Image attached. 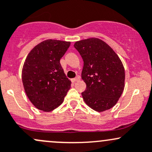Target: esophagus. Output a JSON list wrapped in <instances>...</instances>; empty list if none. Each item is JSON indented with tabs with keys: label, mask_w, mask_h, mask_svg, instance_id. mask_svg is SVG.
I'll return each instance as SVG.
<instances>
[{
	"label": "esophagus",
	"mask_w": 152,
	"mask_h": 152,
	"mask_svg": "<svg viewBox=\"0 0 152 152\" xmlns=\"http://www.w3.org/2000/svg\"><path fill=\"white\" fill-rule=\"evenodd\" d=\"M80 77L79 76H77L75 78H73V79H72V83H75V82H77V81L80 80Z\"/></svg>",
	"instance_id": "34e87169"
}]
</instances>
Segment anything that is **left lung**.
I'll return each mask as SVG.
<instances>
[{
	"instance_id": "1",
	"label": "left lung",
	"mask_w": 152,
	"mask_h": 152,
	"mask_svg": "<svg viewBox=\"0 0 152 152\" xmlns=\"http://www.w3.org/2000/svg\"><path fill=\"white\" fill-rule=\"evenodd\" d=\"M75 48L83 60L81 74L86 89L83 100L96 112H104L114 107L125 88V69L113 49L99 38L77 41Z\"/></svg>"
}]
</instances>
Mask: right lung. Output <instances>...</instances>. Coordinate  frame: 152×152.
Masks as SVG:
<instances>
[{
    "mask_svg": "<svg viewBox=\"0 0 152 152\" xmlns=\"http://www.w3.org/2000/svg\"><path fill=\"white\" fill-rule=\"evenodd\" d=\"M70 42L46 40L27 55L22 68L24 88L32 104L40 110L50 112L62 104L71 86L60 64Z\"/></svg>",
    "mask_w": 152,
    "mask_h": 152,
    "instance_id": "add662e5",
    "label": "right lung"
}]
</instances>
